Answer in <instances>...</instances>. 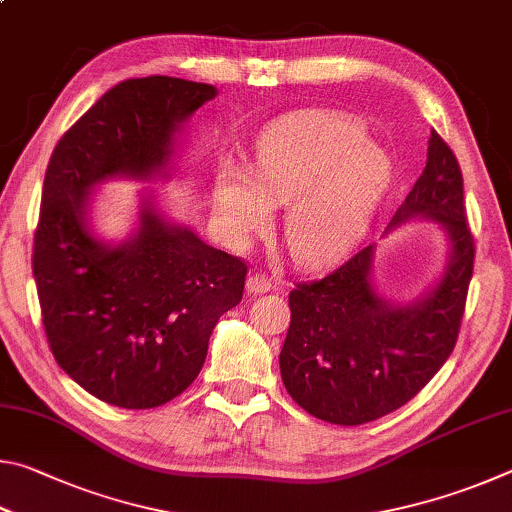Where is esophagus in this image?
<instances>
[{
	"label": "esophagus",
	"mask_w": 512,
	"mask_h": 512,
	"mask_svg": "<svg viewBox=\"0 0 512 512\" xmlns=\"http://www.w3.org/2000/svg\"><path fill=\"white\" fill-rule=\"evenodd\" d=\"M273 289V280L264 273H253L248 277V291L250 293H266Z\"/></svg>",
	"instance_id": "1"
}]
</instances>
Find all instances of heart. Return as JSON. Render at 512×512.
I'll return each instance as SVG.
<instances>
[{
    "instance_id": "b5f03b06",
    "label": "heart",
    "mask_w": 512,
    "mask_h": 512,
    "mask_svg": "<svg viewBox=\"0 0 512 512\" xmlns=\"http://www.w3.org/2000/svg\"><path fill=\"white\" fill-rule=\"evenodd\" d=\"M357 119L311 110L275 126L248 173L223 167L214 212L235 244L271 225V205L287 207L284 241L302 266L341 259L366 230L391 178V164Z\"/></svg>"
}]
</instances>
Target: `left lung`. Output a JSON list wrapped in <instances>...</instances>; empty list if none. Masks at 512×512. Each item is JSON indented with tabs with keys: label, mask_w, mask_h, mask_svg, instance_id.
Returning <instances> with one entry per match:
<instances>
[{
	"label": "left lung",
	"mask_w": 512,
	"mask_h": 512,
	"mask_svg": "<svg viewBox=\"0 0 512 512\" xmlns=\"http://www.w3.org/2000/svg\"><path fill=\"white\" fill-rule=\"evenodd\" d=\"M413 216L443 223L452 241L447 271L429 296L404 307L381 300L368 277L375 246L289 293L282 381L293 402L318 420L357 427L384 418L418 395L454 350L474 271V237L461 167L436 131L427 167L391 228Z\"/></svg>",
	"instance_id": "8db88e82"
}]
</instances>
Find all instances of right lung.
<instances>
[{"instance_id": "add662e5", "label": "right lung", "mask_w": 512, "mask_h": 512, "mask_svg": "<svg viewBox=\"0 0 512 512\" xmlns=\"http://www.w3.org/2000/svg\"><path fill=\"white\" fill-rule=\"evenodd\" d=\"M216 88L173 76L110 88L60 137L42 185L33 277L51 354L90 395L155 409L201 372L221 314L239 305L248 266L189 228L142 207L137 235L106 246L90 235V189L112 176L151 178L178 126Z\"/></svg>"}]
</instances>
